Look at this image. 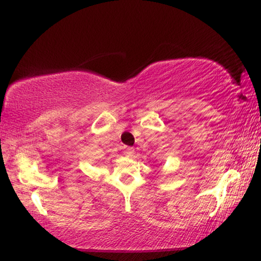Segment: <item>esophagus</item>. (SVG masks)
Instances as JSON below:
<instances>
[{"label": "esophagus", "instance_id": "34e87169", "mask_svg": "<svg viewBox=\"0 0 261 261\" xmlns=\"http://www.w3.org/2000/svg\"><path fill=\"white\" fill-rule=\"evenodd\" d=\"M135 153V149L133 147H125L124 148V154L127 155V157H133Z\"/></svg>", "mask_w": 261, "mask_h": 261}]
</instances>
